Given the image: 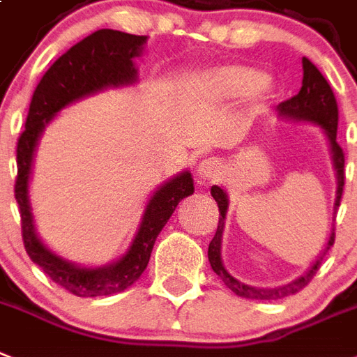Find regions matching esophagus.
I'll list each match as a JSON object with an SVG mask.
<instances>
[{
  "instance_id": "1",
  "label": "esophagus",
  "mask_w": 357,
  "mask_h": 357,
  "mask_svg": "<svg viewBox=\"0 0 357 357\" xmlns=\"http://www.w3.org/2000/svg\"><path fill=\"white\" fill-rule=\"evenodd\" d=\"M220 172H222V163L216 158H207L204 161H199L198 176L204 181H211V179L218 178Z\"/></svg>"
}]
</instances>
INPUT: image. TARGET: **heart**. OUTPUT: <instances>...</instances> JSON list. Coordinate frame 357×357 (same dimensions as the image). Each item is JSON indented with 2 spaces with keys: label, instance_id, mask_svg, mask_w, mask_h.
Here are the masks:
<instances>
[{
  "label": "heart",
  "instance_id": "1",
  "mask_svg": "<svg viewBox=\"0 0 357 357\" xmlns=\"http://www.w3.org/2000/svg\"><path fill=\"white\" fill-rule=\"evenodd\" d=\"M199 88L218 98H238L249 93H264L269 82L259 69L248 66H222L202 75Z\"/></svg>",
  "mask_w": 357,
  "mask_h": 357
}]
</instances>
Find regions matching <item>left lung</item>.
I'll use <instances>...</instances> for the list:
<instances>
[{
	"label": "left lung",
	"instance_id": "8db88e82",
	"mask_svg": "<svg viewBox=\"0 0 357 357\" xmlns=\"http://www.w3.org/2000/svg\"><path fill=\"white\" fill-rule=\"evenodd\" d=\"M303 88L295 97H291L289 100H284L279 104V115L284 119H291V121H304V123H314L319 124L321 128L324 130L326 137H328L330 150H332V159H334V169L337 174V192H335V204L334 211L341 204V196H343V187H344V153L343 149L339 146L335 137H337V121H339V109H337V100H335V95L330 88V84L326 82V78L321 75V71L315 68L314 63L310 62L308 58H303ZM211 194L213 198L216 199L220 211V220H218V229H216V234L214 238L211 240L208 244V262H211V268L214 269V273L218 275L220 279L224 280V284L227 286L231 291L238 295V297H244V299H259V301H275L282 299V297H288V295H295L297 291L306 286L310 280L314 279V275L317 273V269L321 266V260H323V255L328 251L332 245H334L335 233L332 229V234H330L328 242H326V248H324L323 255L319 259L315 260L314 266L306 271L304 275H301L299 279H295L294 282L286 284V286H279V288H255V286H248V284L240 282L229 273L227 269L224 268V262H222V257H220V249H222V234H224L225 227V214H227V194L224 192V188L216 187L214 185L211 188Z\"/></svg>",
	"mask_w": 357,
	"mask_h": 357
}]
</instances>
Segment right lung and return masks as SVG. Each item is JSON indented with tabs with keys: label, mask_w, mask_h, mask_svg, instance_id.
Returning <instances> with one entry per match:
<instances>
[{
	"label": "right lung",
	"mask_w": 357,
	"mask_h": 357,
	"mask_svg": "<svg viewBox=\"0 0 357 357\" xmlns=\"http://www.w3.org/2000/svg\"><path fill=\"white\" fill-rule=\"evenodd\" d=\"M146 36L100 29L66 51L45 71L34 89L29 106L25 130L18 139L16 159L18 178L14 196L20 205L22 234L25 251L49 279L77 297H100L119 294L130 288L149 266L150 253L161 229L169 222L178 204L194 192L192 176L188 170L174 176L153 192L144 208L143 220L128 251L117 262L102 268H82L54 255L34 229L33 211L29 202V178L34 150L45 124L68 104L108 88L130 86L137 80L133 58L143 53Z\"/></svg>",
	"instance_id": "1"
}]
</instances>
